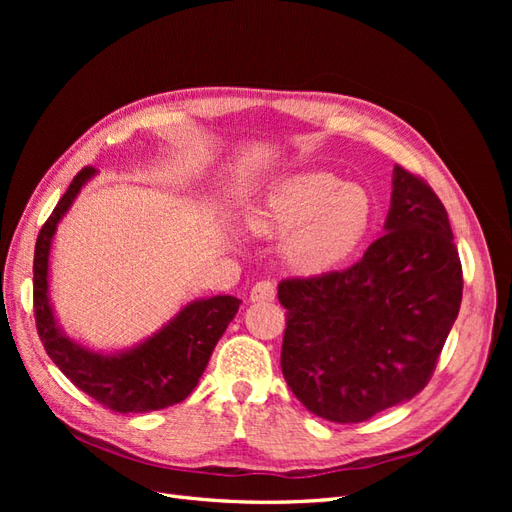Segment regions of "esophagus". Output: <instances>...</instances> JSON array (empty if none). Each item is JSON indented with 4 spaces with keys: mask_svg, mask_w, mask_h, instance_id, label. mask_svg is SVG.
I'll return each mask as SVG.
<instances>
[{
    "mask_svg": "<svg viewBox=\"0 0 512 512\" xmlns=\"http://www.w3.org/2000/svg\"><path fill=\"white\" fill-rule=\"evenodd\" d=\"M277 294V288H275V282L273 280H262V282H256L250 297L252 301H273Z\"/></svg>",
    "mask_w": 512,
    "mask_h": 512,
    "instance_id": "1",
    "label": "esophagus"
}]
</instances>
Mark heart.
<instances>
[{
  "label": "heart",
  "instance_id": "heart-1",
  "mask_svg": "<svg viewBox=\"0 0 512 512\" xmlns=\"http://www.w3.org/2000/svg\"><path fill=\"white\" fill-rule=\"evenodd\" d=\"M371 200L359 185L329 173H303L277 181L252 215L267 235L292 232L288 258L303 271H320L346 258L363 239Z\"/></svg>",
  "mask_w": 512,
  "mask_h": 512
}]
</instances>
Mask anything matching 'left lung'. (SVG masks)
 Masks as SVG:
<instances>
[{
	"mask_svg": "<svg viewBox=\"0 0 512 512\" xmlns=\"http://www.w3.org/2000/svg\"><path fill=\"white\" fill-rule=\"evenodd\" d=\"M384 235L342 271L282 280V374L301 404L363 423L421 393L459 314L463 273L438 194L395 164Z\"/></svg>",
	"mask_w": 512,
	"mask_h": 512,
	"instance_id": "obj_1",
	"label": "left lung"
}]
</instances>
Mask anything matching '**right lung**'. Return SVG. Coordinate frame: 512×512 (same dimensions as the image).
<instances>
[{
    "label": "right lung",
    "instance_id": "1",
    "mask_svg": "<svg viewBox=\"0 0 512 512\" xmlns=\"http://www.w3.org/2000/svg\"><path fill=\"white\" fill-rule=\"evenodd\" d=\"M91 175H96L94 166L76 173L36 239L34 318L40 342L61 374L108 410L128 414L175 406L194 391L241 301L222 294L185 305L160 333L130 352L96 354L70 342L53 318L46 271L55 228Z\"/></svg>",
    "mask_w": 512,
    "mask_h": 512
}]
</instances>
